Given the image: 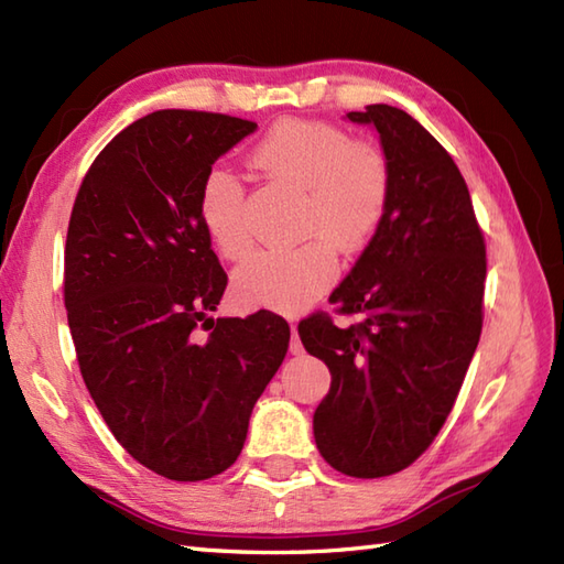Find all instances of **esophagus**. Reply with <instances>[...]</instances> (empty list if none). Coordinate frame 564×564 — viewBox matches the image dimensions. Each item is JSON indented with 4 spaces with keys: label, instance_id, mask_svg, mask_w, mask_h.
<instances>
[{
    "label": "esophagus",
    "instance_id": "esophagus-1",
    "mask_svg": "<svg viewBox=\"0 0 564 564\" xmlns=\"http://www.w3.org/2000/svg\"><path fill=\"white\" fill-rule=\"evenodd\" d=\"M291 334H293V339H291V354L293 356H303L305 354V349H303V341H301V337H297V327L295 325H291Z\"/></svg>",
    "mask_w": 564,
    "mask_h": 564
}]
</instances>
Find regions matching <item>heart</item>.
Masks as SVG:
<instances>
[{
	"mask_svg": "<svg viewBox=\"0 0 564 564\" xmlns=\"http://www.w3.org/2000/svg\"><path fill=\"white\" fill-rule=\"evenodd\" d=\"M249 164L283 186L303 191V235H319L285 251H259L235 271L237 301L295 313L325 293L339 273L334 247L364 249L388 210L390 172L382 152L344 130L283 118L249 152ZM198 215L225 259L251 247L245 186L225 166H210L198 191Z\"/></svg>",
	"mask_w": 564,
	"mask_h": 564,
	"instance_id": "1",
	"label": "heart"
}]
</instances>
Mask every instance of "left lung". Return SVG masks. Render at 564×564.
Segmentation results:
<instances>
[{
  "label": "left lung",
  "instance_id": "left-lung-1",
  "mask_svg": "<svg viewBox=\"0 0 564 564\" xmlns=\"http://www.w3.org/2000/svg\"><path fill=\"white\" fill-rule=\"evenodd\" d=\"M346 118L378 130L388 210L329 295L361 322L317 313L297 334L332 373L313 416L322 458L370 480L412 465L451 414L480 341L487 259L470 191L438 140L388 104Z\"/></svg>",
  "mask_w": 564,
  "mask_h": 564
}]
</instances>
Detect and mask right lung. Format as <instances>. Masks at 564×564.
I'll list each match as a JSON object with an SVG mask.
<instances>
[{"label": "right lung", "instance_id": "1", "mask_svg": "<svg viewBox=\"0 0 564 564\" xmlns=\"http://www.w3.org/2000/svg\"><path fill=\"white\" fill-rule=\"evenodd\" d=\"M254 130L225 113L154 111L99 152L72 208L65 307L84 386L116 441L166 480H208L237 460L289 351V322L269 310L210 317L227 273L198 191Z\"/></svg>", "mask_w": 564, "mask_h": 564}]
</instances>
